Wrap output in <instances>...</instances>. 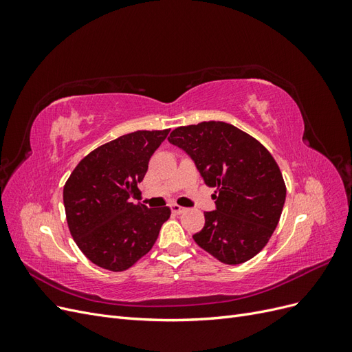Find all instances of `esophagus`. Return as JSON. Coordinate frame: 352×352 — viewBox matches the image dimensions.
<instances>
[{"label": "esophagus", "mask_w": 352, "mask_h": 352, "mask_svg": "<svg viewBox=\"0 0 352 352\" xmlns=\"http://www.w3.org/2000/svg\"><path fill=\"white\" fill-rule=\"evenodd\" d=\"M170 208H172V211L175 212V214H182V212H185V210H186V208L180 207L177 204H172V206H170Z\"/></svg>", "instance_id": "esophagus-1"}]
</instances>
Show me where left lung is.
Wrapping results in <instances>:
<instances>
[{
  "label": "left lung",
  "mask_w": 352,
  "mask_h": 352,
  "mask_svg": "<svg viewBox=\"0 0 352 352\" xmlns=\"http://www.w3.org/2000/svg\"><path fill=\"white\" fill-rule=\"evenodd\" d=\"M168 142L192 160L204 182L217 188L216 210L192 236L225 264L257 255L278 226L286 188L272 154L252 136L225 122L177 127Z\"/></svg>",
  "instance_id": "obj_1"
}]
</instances>
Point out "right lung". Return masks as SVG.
Returning <instances> with one entry per match:
<instances>
[{"label":"right lung","mask_w":352,"mask_h":352,"mask_svg":"<svg viewBox=\"0 0 352 352\" xmlns=\"http://www.w3.org/2000/svg\"><path fill=\"white\" fill-rule=\"evenodd\" d=\"M168 132L119 136L85 157L66 182L63 201L70 233L98 267L129 269L153 248L168 220V207L148 208L131 202L148 162Z\"/></svg>","instance_id":"obj_1"}]
</instances>
